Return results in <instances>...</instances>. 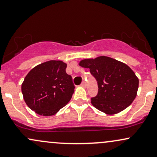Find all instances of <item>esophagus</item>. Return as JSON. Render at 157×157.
<instances>
[{"instance_id": "34e87169", "label": "esophagus", "mask_w": 157, "mask_h": 157, "mask_svg": "<svg viewBox=\"0 0 157 157\" xmlns=\"http://www.w3.org/2000/svg\"><path fill=\"white\" fill-rule=\"evenodd\" d=\"M81 86H83V87H86V83H85V82H83L82 84H81Z\"/></svg>"}]
</instances>
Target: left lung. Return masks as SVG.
Listing matches in <instances>:
<instances>
[{"label": "left lung", "mask_w": 157, "mask_h": 157, "mask_svg": "<svg viewBox=\"0 0 157 157\" xmlns=\"http://www.w3.org/2000/svg\"><path fill=\"white\" fill-rule=\"evenodd\" d=\"M79 65L90 68L91 75L98 82V94L91 98V102L99 111L107 114L117 113L135 100L139 81L126 64L101 56L82 60Z\"/></svg>", "instance_id": "8db88e82"}]
</instances>
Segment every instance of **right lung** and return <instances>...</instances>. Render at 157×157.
<instances>
[{"label":"right lung","mask_w":157,"mask_h":157,"mask_svg":"<svg viewBox=\"0 0 157 157\" xmlns=\"http://www.w3.org/2000/svg\"><path fill=\"white\" fill-rule=\"evenodd\" d=\"M63 61L41 63L28 73L22 84L24 100L30 109L41 116H52L71 100L75 86Z\"/></svg>","instance_id":"1"}]
</instances>
